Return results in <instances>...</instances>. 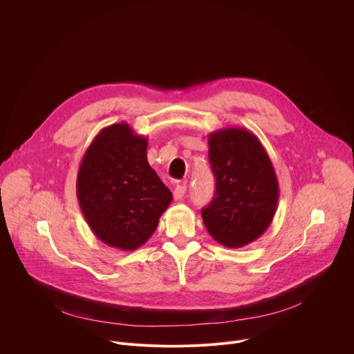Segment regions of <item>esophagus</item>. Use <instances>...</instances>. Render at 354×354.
<instances>
[{
  "mask_svg": "<svg viewBox=\"0 0 354 354\" xmlns=\"http://www.w3.org/2000/svg\"><path fill=\"white\" fill-rule=\"evenodd\" d=\"M186 193V186L185 185H176L174 189V197L175 200H182Z\"/></svg>",
  "mask_w": 354,
  "mask_h": 354,
  "instance_id": "34e87169",
  "label": "esophagus"
}]
</instances>
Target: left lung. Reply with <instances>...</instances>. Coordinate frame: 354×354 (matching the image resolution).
<instances>
[{
    "label": "left lung",
    "instance_id": "obj_1",
    "mask_svg": "<svg viewBox=\"0 0 354 354\" xmlns=\"http://www.w3.org/2000/svg\"><path fill=\"white\" fill-rule=\"evenodd\" d=\"M209 160L216 193L201 209V218L218 243L242 248L263 235L276 214L279 183L273 164L259 138L241 127L209 134Z\"/></svg>",
    "mask_w": 354,
    "mask_h": 354
}]
</instances>
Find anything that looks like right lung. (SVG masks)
I'll list each match as a JSON object with an SVG mask.
<instances>
[{"label":"right lung","instance_id":"add662e5","mask_svg":"<svg viewBox=\"0 0 354 354\" xmlns=\"http://www.w3.org/2000/svg\"><path fill=\"white\" fill-rule=\"evenodd\" d=\"M147 144L127 123L111 124L92 140L77 175L78 203L89 228L122 250L145 243L172 201L147 161Z\"/></svg>","mask_w":354,"mask_h":354}]
</instances>
